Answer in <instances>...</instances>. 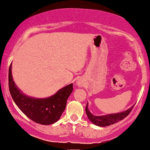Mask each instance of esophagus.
Instances as JSON below:
<instances>
[{"mask_svg": "<svg viewBox=\"0 0 150 150\" xmlns=\"http://www.w3.org/2000/svg\"><path fill=\"white\" fill-rule=\"evenodd\" d=\"M76 86H79V87H81L82 86V85H83V83H82V81L81 80H78L76 81Z\"/></svg>", "mask_w": 150, "mask_h": 150, "instance_id": "obj_1", "label": "esophagus"}]
</instances>
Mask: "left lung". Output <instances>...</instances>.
I'll list each match as a JSON object with an SVG mask.
<instances>
[{
    "mask_svg": "<svg viewBox=\"0 0 150 150\" xmlns=\"http://www.w3.org/2000/svg\"><path fill=\"white\" fill-rule=\"evenodd\" d=\"M134 105H132L129 108L125 111L116 112V113H111V114H107V115H99L96 116L94 115L89 111L88 108V103H87L86 107V112L88 116V118L89 120L94 124V125L100 126V127H105V126H108L112 124L116 123V122H119L120 120H122V119L125 118L129 115V112L133 108Z\"/></svg>",
    "mask_w": 150,
    "mask_h": 150,
    "instance_id": "left-lung-1",
    "label": "left lung"
}]
</instances>
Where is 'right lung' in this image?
<instances>
[{
	"label": "right lung",
	"mask_w": 150,
	"mask_h": 150,
	"mask_svg": "<svg viewBox=\"0 0 150 150\" xmlns=\"http://www.w3.org/2000/svg\"><path fill=\"white\" fill-rule=\"evenodd\" d=\"M12 64L9 67L8 85L10 93L17 106L30 120L41 125H51L61 117L67 100L73 91V83L58 91L52 96L38 98L26 96L18 88L12 76Z\"/></svg>",
	"instance_id": "obj_1"
}]
</instances>
